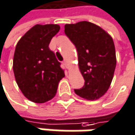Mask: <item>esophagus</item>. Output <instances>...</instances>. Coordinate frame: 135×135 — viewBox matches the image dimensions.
Masks as SVG:
<instances>
[{
  "label": "esophagus",
  "instance_id": "34e87169",
  "mask_svg": "<svg viewBox=\"0 0 135 135\" xmlns=\"http://www.w3.org/2000/svg\"><path fill=\"white\" fill-rule=\"evenodd\" d=\"M63 65H65V68H68V64H67V61H63Z\"/></svg>",
  "mask_w": 135,
  "mask_h": 135
}]
</instances>
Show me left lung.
I'll return each instance as SVG.
<instances>
[{
    "label": "left lung",
    "instance_id": "left-lung-1",
    "mask_svg": "<svg viewBox=\"0 0 135 135\" xmlns=\"http://www.w3.org/2000/svg\"><path fill=\"white\" fill-rule=\"evenodd\" d=\"M65 33L76 46L79 69L85 80L84 86L74 89L75 93L89 100L100 98L111 85L116 65L112 38L88 21L65 24Z\"/></svg>",
    "mask_w": 135,
    "mask_h": 135
}]
</instances>
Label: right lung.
Here are the masks:
<instances>
[{
    "mask_svg": "<svg viewBox=\"0 0 135 135\" xmlns=\"http://www.w3.org/2000/svg\"><path fill=\"white\" fill-rule=\"evenodd\" d=\"M59 30L57 24H36L16 44L13 57L16 81L24 97L34 103L54 98L59 81L65 77L61 63L49 48Z\"/></svg>",
    "mask_w": 135,
    "mask_h": 135,
    "instance_id": "add662e5",
    "label": "right lung"
}]
</instances>
